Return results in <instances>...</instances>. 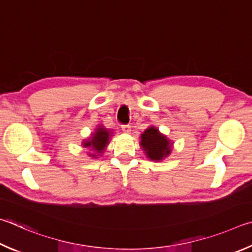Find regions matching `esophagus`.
I'll return each mask as SVG.
<instances>
[{"mask_svg":"<svg viewBox=\"0 0 252 252\" xmlns=\"http://www.w3.org/2000/svg\"><path fill=\"white\" fill-rule=\"evenodd\" d=\"M122 130L124 131V133H130V130H131V127H130V125H122Z\"/></svg>","mask_w":252,"mask_h":252,"instance_id":"obj_1","label":"esophagus"}]
</instances>
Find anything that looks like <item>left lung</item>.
I'll return each mask as SVG.
<instances>
[{
	"mask_svg": "<svg viewBox=\"0 0 252 252\" xmlns=\"http://www.w3.org/2000/svg\"><path fill=\"white\" fill-rule=\"evenodd\" d=\"M143 149L152 160H161L171 152V144L166 136L161 135L156 127H149L140 136Z\"/></svg>",
	"mask_w": 252,
	"mask_h": 252,
	"instance_id": "obj_1",
	"label": "left lung"
}]
</instances>
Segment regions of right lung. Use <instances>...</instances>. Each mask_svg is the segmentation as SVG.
Wrapping results in <instances>:
<instances>
[{
    "instance_id": "1",
    "label": "right lung",
    "mask_w": 252,
    "mask_h": 252,
    "mask_svg": "<svg viewBox=\"0 0 252 252\" xmlns=\"http://www.w3.org/2000/svg\"><path fill=\"white\" fill-rule=\"evenodd\" d=\"M110 135H112V134H110L109 130L104 128L103 126H98L96 128L95 133L93 134L92 137L84 142L83 147L90 148L91 151H94L96 154L103 153L104 148L107 146ZM95 153L91 154V156L92 157L98 156V155H95Z\"/></svg>"
}]
</instances>
